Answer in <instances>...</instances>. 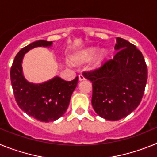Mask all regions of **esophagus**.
Wrapping results in <instances>:
<instances>
[{
  "label": "esophagus",
  "mask_w": 157,
  "mask_h": 157,
  "mask_svg": "<svg viewBox=\"0 0 157 157\" xmlns=\"http://www.w3.org/2000/svg\"><path fill=\"white\" fill-rule=\"evenodd\" d=\"M78 78H79L80 81H82V80H85L86 79L85 76L83 75H82V74H80L79 75H78Z\"/></svg>",
  "instance_id": "1"
}]
</instances>
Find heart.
<instances>
[{"mask_svg":"<svg viewBox=\"0 0 157 157\" xmlns=\"http://www.w3.org/2000/svg\"><path fill=\"white\" fill-rule=\"evenodd\" d=\"M96 52L95 48H87L86 50L82 52L79 55H78L75 58V61L76 63H84L86 61H88L89 59H90L92 56H94V53ZM105 56V52L104 50H100L99 52L97 53L95 58H94V63L95 65L99 64L102 60H103L104 57Z\"/></svg>","mask_w":157,"mask_h":157,"instance_id":"1","label":"heart"}]
</instances>
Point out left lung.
Instances as JSON below:
<instances>
[{
  "instance_id": "obj_1",
  "label": "left lung",
  "mask_w": 157,
  "mask_h": 157,
  "mask_svg": "<svg viewBox=\"0 0 157 157\" xmlns=\"http://www.w3.org/2000/svg\"><path fill=\"white\" fill-rule=\"evenodd\" d=\"M113 58L100 67L83 71L93 83L92 105L96 113L108 120H119L138 108L143 97L148 70L135 45L116 38Z\"/></svg>"
}]
</instances>
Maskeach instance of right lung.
I'll return each instance as SVG.
<instances>
[{
	"label": "right lung",
	"instance_id": "obj_1",
	"mask_svg": "<svg viewBox=\"0 0 157 157\" xmlns=\"http://www.w3.org/2000/svg\"><path fill=\"white\" fill-rule=\"evenodd\" d=\"M51 45L52 41L40 40L23 48L15 57L10 71L11 83L17 105L27 115L45 123L55 121L64 114L78 80V76L71 81L55 77L46 82L33 84L25 79L22 73L24 54L35 47Z\"/></svg>",
	"mask_w": 157,
	"mask_h": 157
}]
</instances>
